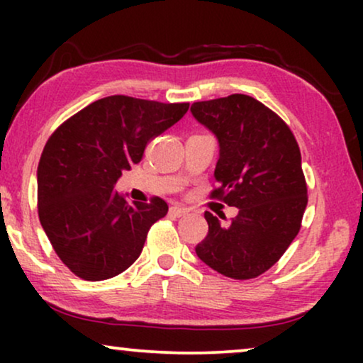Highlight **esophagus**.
<instances>
[{"label":"esophagus","instance_id":"1","mask_svg":"<svg viewBox=\"0 0 363 363\" xmlns=\"http://www.w3.org/2000/svg\"><path fill=\"white\" fill-rule=\"evenodd\" d=\"M170 215L175 218H180V216L188 215V210L180 205H173V206H170Z\"/></svg>","mask_w":363,"mask_h":363}]
</instances>
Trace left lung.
I'll return each instance as SVG.
<instances>
[{
  "instance_id": "obj_1",
  "label": "left lung",
  "mask_w": 363,
  "mask_h": 363,
  "mask_svg": "<svg viewBox=\"0 0 363 363\" xmlns=\"http://www.w3.org/2000/svg\"><path fill=\"white\" fill-rule=\"evenodd\" d=\"M190 111L220 143L211 196L238 208L231 223L205 213L208 235L196 256L223 276L252 279L279 261L301 230L307 185L299 145L277 113L245 94L195 102Z\"/></svg>"
}]
</instances>
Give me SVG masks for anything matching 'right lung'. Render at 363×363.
Wrapping results in <instances>:
<instances>
[{"instance_id":"1","label":"right lung","mask_w":363,"mask_h":363,"mask_svg":"<svg viewBox=\"0 0 363 363\" xmlns=\"http://www.w3.org/2000/svg\"><path fill=\"white\" fill-rule=\"evenodd\" d=\"M188 107L104 97L49 137L38 165L39 221L59 259L81 279L104 281L130 267L150 226L167 215L162 198L130 203L113 186Z\"/></svg>"}]
</instances>
